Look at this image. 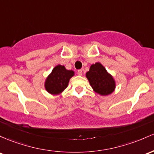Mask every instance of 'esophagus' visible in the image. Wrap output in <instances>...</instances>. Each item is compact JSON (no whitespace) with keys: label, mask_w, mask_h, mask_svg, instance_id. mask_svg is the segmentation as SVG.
<instances>
[{"label":"esophagus","mask_w":154,"mask_h":154,"mask_svg":"<svg viewBox=\"0 0 154 154\" xmlns=\"http://www.w3.org/2000/svg\"><path fill=\"white\" fill-rule=\"evenodd\" d=\"M78 75H82V74H83V70H82V69H81V70H78Z\"/></svg>","instance_id":"obj_1"}]
</instances>
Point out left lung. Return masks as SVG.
Masks as SVG:
<instances>
[{
  "instance_id": "left-lung-1",
  "label": "left lung",
  "mask_w": 154,
  "mask_h": 154,
  "mask_svg": "<svg viewBox=\"0 0 154 154\" xmlns=\"http://www.w3.org/2000/svg\"><path fill=\"white\" fill-rule=\"evenodd\" d=\"M86 76L93 90L100 95H108L114 91V79L101 63H96L91 65L89 70L86 73Z\"/></svg>"
}]
</instances>
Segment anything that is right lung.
Here are the masks:
<instances>
[{"label": "right lung", "instance_id": "add662e5", "mask_svg": "<svg viewBox=\"0 0 154 154\" xmlns=\"http://www.w3.org/2000/svg\"><path fill=\"white\" fill-rule=\"evenodd\" d=\"M73 75L74 71L67 70L63 65H57L46 78L45 89L51 94H60L66 89L70 78Z\"/></svg>", "mask_w": 154, "mask_h": 154}]
</instances>
